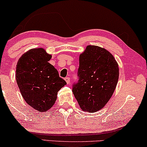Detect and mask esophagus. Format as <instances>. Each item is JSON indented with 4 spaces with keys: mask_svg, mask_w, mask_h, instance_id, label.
Listing matches in <instances>:
<instances>
[{
    "mask_svg": "<svg viewBox=\"0 0 147 147\" xmlns=\"http://www.w3.org/2000/svg\"><path fill=\"white\" fill-rule=\"evenodd\" d=\"M65 81L67 82V83L68 84H69L70 82H71V80H70V78H69V77H66V78H65Z\"/></svg>",
    "mask_w": 147,
    "mask_h": 147,
    "instance_id": "1",
    "label": "esophagus"
}]
</instances>
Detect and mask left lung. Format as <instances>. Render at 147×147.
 Here are the masks:
<instances>
[{
  "mask_svg": "<svg viewBox=\"0 0 147 147\" xmlns=\"http://www.w3.org/2000/svg\"><path fill=\"white\" fill-rule=\"evenodd\" d=\"M119 76L117 62L101 47L88 45L79 56L78 80L73 92L83 111L96 112L105 106L114 92Z\"/></svg>",
  "mask_w": 147,
  "mask_h": 147,
  "instance_id": "8db88e82",
  "label": "left lung"
}]
</instances>
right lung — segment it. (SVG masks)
Instances as JSON below:
<instances>
[{"mask_svg":"<svg viewBox=\"0 0 147 147\" xmlns=\"http://www.w3.org/2000/svg\"><path fill=\"white\" fill-rule=\"evenodd\" d=\"M52 56L42 48L32 49L22 55L16 69V80L28 105L47 112L55 104L58 91L67 84L49 63Z\"/></svg>","mask_w":147,"mask_h":147,"instance_id":"right-lung-1","label":"right lung"}]
</instances>
